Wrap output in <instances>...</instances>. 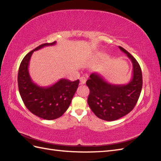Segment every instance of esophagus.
<instances>
[{
	"label": "esophagus",
	"mask_w": 161,
	"mask_h": 161,
	"mask_svg": "<svg viewBox=\"0 0 161 161\" xmlns=\"http://www.w3.org/2000/svg\"><path fill=\"white\" fill-rule=\"evenodd\" d=\"M86 81V77H85V76H82V77H80V85L85 84Z\"/></svg>",
	"instance_id": "obj_1"
}]
</instances>
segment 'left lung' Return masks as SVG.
I'll return each instance as SVG.
<instances>
[{"label":"left lung","instance_id":"8db88e82","mask_svg":"<svg viewBox=\"0 0 161 161\" xmlns=\"http://www.w3.org/2000/svg\"><path fill=\"white\" fill-rule=\"evenodd\" d=\"M119 48L127 54L133 65L132 79L128 83L110 84L98 73H92L86 82L90 90L87 99L90 108L97 117L105 121H114L129 114L137 103L142 88L138 62L124 48Z\"/></svg>","mask_w":161,"mask_h":161}]
</instances>
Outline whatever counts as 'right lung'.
Wrapping results in <instances>:
<instances>
[{"instance_id":"1","label":"right lung","mask_w":161,"mask_h":161,"mask_svg":"<svg viewBox=\"0 0 161 161\" xmlns=\"http://www.w3.org/2000/svg\"><path fill=\"white\" fill-rule=\"evenodd\" d=\"M56 43V41L43 43L29 52L21 61L18 72L19 91L24 104L33 114L47 120L57 119L65 113L79 84V80L72 82L62 79L54 85L43 87L32 81L28 70L32 53Z\"/></svg>"}]
</instances>
